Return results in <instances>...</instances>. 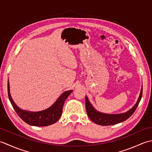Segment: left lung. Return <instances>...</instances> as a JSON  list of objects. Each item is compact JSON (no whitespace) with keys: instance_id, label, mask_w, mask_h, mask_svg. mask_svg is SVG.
<instances>
[{"instance_id":"left-lung-1","label":"left lung","mask_w":152,"mask_h":152,"mask_svg":"<svg viewBox=\"0 0 152 152\" xmlns=\"http://www.w3.org/2000/svg\"><path fill=\"white\" fill-rule=\"evenodd\" d=\"M142 95V87L139 97H138L137 101L133 107L127 112L121 114H105L101 112H99L93 107L91 103L89 101L88 96H86V108L87 114H88L89 118L92 121L95 123L96 124L100 125H112L119 124V123L124 121L130 118L134 112L135 110L139 104V102Z\"/></svg>"}]
</instances>
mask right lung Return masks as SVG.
I'll return each instance as SVG.
<instances>
[{
	"mask_svg": "<svg viewBox=\"0 0 152 152\" xmlns=\"http://www.w3.org/2000/svg\"><path fill=\"white\" fill-rule=\"evenodd\" d=\"M72 92V90H69L63 93L57 101L47 109L39 112H31L22 110L13 101L10 92L9 81H8V97L13 108L22 120L28 125L37 127H44L52 125L59 120L62 115L64 102Z\"/></svg>",
	"mask_w": 152,
	"mask_h": 152,
	"instance_id": "add662e5",
	"label": "right lung"
}]
</instances>
